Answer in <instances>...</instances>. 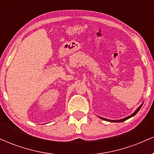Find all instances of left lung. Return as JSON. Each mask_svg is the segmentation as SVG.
I'll use <instances>...</instances> for the list:
<instances>
[{"label":"left lung","instance_id":"8db88e82","mask_svg":"<svg viewBox=\"0 0 154 154\" xmlns=\"http://www.w3.org/2000/svg\"><path fill=\"white\" fill-rule=\"evenodd\" d=\"M143 106V104H141L140 106L137 108V110H136L135 112L133 113V114H131V115L130 116H128V117H126V118H125V119H119V120H109V119H105V118H102V117H100V118H101V119H104V120H106V121H109V122H124V121H125V120H127V119H128L129 118H130V117H132V116H135L136 114H137V112H138V111L140 110V108H141V106Z\"/></svg>","mask_w":154,"mask_h":154}]
</instances>
